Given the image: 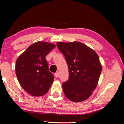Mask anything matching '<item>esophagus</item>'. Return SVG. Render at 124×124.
I'll list each match as a JSON object with an SVG mask.
<instances>
[{"label":"esophagus","mask_w":124,"mask_h":124,"mask_svg":"<svg viewBox=\"0 0 124 124\" xmlns=\"http://www.w3.org/2000/svg\"><path fill=\"white\" fill-rule=\"evenodd\" d=\"M54 76L56 77L57 78H58V77H59V73H58V72H57L55 73H54Z\"/></svg>","instance_id":"obj_1"}]
</instances>
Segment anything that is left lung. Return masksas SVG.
Instances as JSON below:
<instances>
[{"mask_svg": "<svg viewBox=\"0 0 124 124\" xmlns=\"http://www.w3.org/2000/svg\"><path fill=\"white\" fill-rule=\"evenodd\" d=\"M65 57L69 79L62 84L64 95L74 102L88 99L97 87L101 72L99 57L94 50L82 43H57Z\"/></svg>", "mask_w": 124, "mask_h": 124, "instance_id": "8db88e82", "label": "left lung"}]
</instances>
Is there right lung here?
<instances>
[{"label": "right lung", "instance_id": "obj_1", "mask_svg": "<svg viewBox=\"0 0 124 124\" xmlns=\"http://www.w3.org/2000/svg\"><path fill=\"white\" fill-rule=\"evenodd\" d=\"M55 47L48 42H35L17 58L15 66L17 78L23 89L30 95H44L54 82V75L49 71L45 58Z\"/></svg>", "mask_w": 124, "mask_h": 124}]
</instances>
